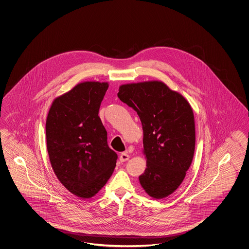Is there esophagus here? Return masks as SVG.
<instances>
[{
    "label": "esophagus",
    "mask_w": 249,
    "mask_h": 249,
    "mask_svg": "<svg viewBox=\"0 0 249 249\" xmlns=\"http://www.w3.org/2000/svg\"><path fill=\"white\" fill-rule=\"evenodd\" d=\"M128 159H129V156L127 155V153H126V152L122 153V155L120 156V161L121 162H126Z\"/></svg>",
    "instance_id": "esophagus-1"
}]
</instances>
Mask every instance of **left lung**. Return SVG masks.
I'll list each match as a JSON object with an SVG mask.
<instances>
[{
  "mask_svg": "<svg viewBox=\"0 0 249 249\" xmlns=\"http://www.w3.org/2000/svg\"><path fill=\"white\" fill-rule=\"evenodd\" d=\"M118 97L137 111L143 127L146 168L141 186L155 199H164L182 183L194 158V111L180 93L162 82L127 84Z\"/></svg>",
  "mask_w": 249,
  "mask_h": 249,
  "instance_id": "obj_1",
  "label": "left lung"
}]
</instances>
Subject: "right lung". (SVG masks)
Instances as JSON below:
<instances>
[{"instance_id":"right-lung-1","label":"right lung","mask_w":249,"mask_h":249,"mask_svg":"<svg viewBox=\"0 0 249 249\" xmlns=\"http://www.w3.org/2000/svg\"><path fill=\"white\" fill-rule=\"evenodd\" d=\"M108 83L85 82L55 98L46 122L47 147L57 179L83 199L108 182L118 156L109 148L99 114Z\"/></svg>"}]
</instances>
